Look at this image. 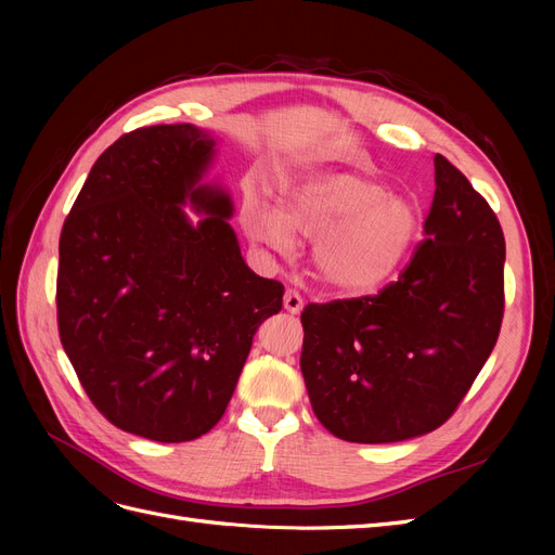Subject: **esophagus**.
<instances>
[{
	"label": "esophagus",
	"instance_id": "obj_1",
	"mask_svg": "<svg viewBox=\"0 0 555 555\" xmlns=\"http://www.w3.org/2000/svg\"><path fill=\"white\" fill-rule=\"evenodd\" d=\"M284 310L292 312V314H298L300 310H304V298H300L298 292L289 289L287 294H284Z\"/></svg>",
	"mask_w": 555,
	"mask_h": 555
}]
</instances>
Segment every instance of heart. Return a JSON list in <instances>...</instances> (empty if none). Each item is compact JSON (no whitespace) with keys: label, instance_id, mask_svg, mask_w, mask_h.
<instances>
[{"label":"heart","instance_id":"1","mask_svg":"<svg viewBox=\"0 0 555 555\" xmlns=\"http://www.w3.org/2000/svg\"><path fill=\"white\" fill-rule=\"evenodd\" d=\"M247 236L289 255L294 233L314 241L317 273L343 294H373L389 282L418 238L414 201L386 184L347 171H319L284 188L278 210L247 201L241 210Z\"/></svg>","mask_w":555,"mask_h":555}]
</instances>
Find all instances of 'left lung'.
Here are the masks:
<instances>
[{
    "instance_id": "left-lung-1",
    "label": "left lung",
    "mask_w": 555,
    "mask_h": 555,
    "mask_svg": "<svg viewBox=\"0 0 555 555\" xmlns=\"http://www.w3.org/2000/svg\"><path fill=\"white\" fill-rule=\"evenodd\" d=\"M426 241L377 296L310 304L304 373L312 410L335 438H418L459 408L495 347L505 310V236L491 206L435 155Z\"/></svg>"
}]
</instances>
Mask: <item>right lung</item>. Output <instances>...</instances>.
<instances>
[{"mask_svg":"<svg viewBox=\"0 0 555 555\" xmlns=\"http://www.w3.org/2000/svg\"><path fill=\"white\" fill-rule=\"evenodd\" d=\"M215 157L217 139L188 122L125 133L94 162L60 236L66 357L113 426L155 442L220 422L251 338L282 310V284L241 255L231 194L208 180Z\"/></svg>","mask_w":555,"mask_h":555,"instance_id":"obj_1","label":"right lung"}]
</instances>
